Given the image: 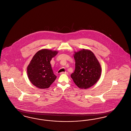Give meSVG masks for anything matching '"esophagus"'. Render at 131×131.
Returning <instances> with one entry per match:
<instances>
[{
	"label": "esophagus",
	"instance_id": "obj_1",
	"mask_svg": "<svg viewBox=\"0 0 131 131\" xmlns=\"http://www.w3.org/2000/svg\"><path fill=\"white\" fill-rule=\"evenodd\" d=\"M68 73V72H61V73H60V74H67Z\"/></svg>",
	"mask_w": 131,
	"mask_h": 131
}]
</instances>
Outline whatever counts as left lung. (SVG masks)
Instances as JSON below:
<instances>
[{"mask_svg": "<svg viewBox=\"0 0 131 131\" xmlns=\"http://www.w3.org/2000/svg\"><path fill=\"white\" fill-rule=\"evenodd\" d=\"M75 70L71 75L73 82L80 89H86L99 80L101 68L99 61L91 51L83 49L74 52Z\"/></svg>", "mask_w": 131, "mask_h": 131, "instance_id": "1", "label": "left lung"}]
</instances>
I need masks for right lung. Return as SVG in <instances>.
Here are the masks:
<instances>
[{
  "instance_id": "obj_1",
  "label": "right lung",
  "mask_w": 131,
  "mask_h": 131,
  "mask_svg": "<svg viewBox=\"0 0 131 131\" xmlns=\"http://www.w3.org/2000/svg\"><path fill=\"white\" fill-rule=\"evenodd\" d=\"M58 52L47 49H42L34 55L27 67L29 79L32 84L39 89L48 88L54 81V74L50 61Z\"/></svg>"
}]
</instances>
